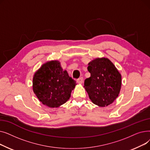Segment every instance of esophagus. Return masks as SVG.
Instances as JSON below:
<instances>
[{
    "label": "esophagus",
    "instance_id": "1",
    "mask_svg": "<svg viewBox=\"0 0 150 150\" xmlns=\"http://www.w3.org/2000/svg\"><path fill=\"white\" fill-rule=\"evenodd\" d=\"M77 83L78 84H82L83 83V77H80L77 80Z\"/></svg>",
    "mask_w": 150,
    "mask_h": 150
}]
</instances>
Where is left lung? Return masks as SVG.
Segmentation results:
<instances>
[{
    "label": "left lung",
    "mask_w": 150,
    "mask_h": 150,
    "mask_svg": "<svg viewBox=\"0 0 150 150\" xmlns=\"http://www.w3.org/2000/svg\"><path fill=\"white\" fill-rule=\"evenodd\" d=\"M88 65L91 76L85 80L84 87L89 98L93 104L100 107L112 103L120 91V74L113 63L106 58H96Z\"/></svg>",
    "instance_id": "obj_1"
}]
</instances>
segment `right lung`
Returning <instances> with one entry per match:
<instances>
[{
	"label": "right lung",
	"instance_id": "right-lung-1",
	"mask_svg": "<svg viewBox=\"0 0 150 150\" xmlns=\"http://www.w3.org/2000/svg\"><path fill=\"white\" fill-rule=\"evenodd\" d=\"M76 81L63 70L58 61L44 64L35 74L33 90L42 104L58 108L70 98Z\"/></svg>",
	"mask_w": 150,
	"mask_h": 150
}]
</instances>
